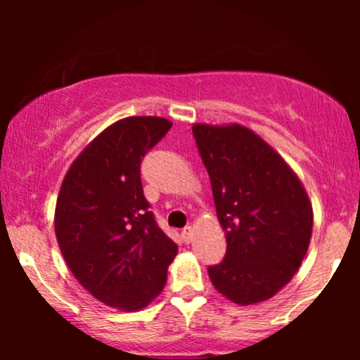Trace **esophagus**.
Returning a JSON list of instances; mask_svg holds the SVG:
<instances>
[{"mask_svg":"<svg viewBox=\"0 0 360 360\" xmlns=\"http://www.w3.org/2000/svg\"><path fill=\"white\" fill-rule=\"evenodd\" d=\"M181 235H183L184 242H191L193 240V235H194V229H193V226H184L183 232H181Z\"/></svg>","mask_w":360,"mask_h":360,"instance_id":"obj_1","label":"esophagus"}]
</instances>
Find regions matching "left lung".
<instances>
[{"instance_id": "left-lung-1", "label": "left lung", "mask_w": 360, "mask_h": 360, "mask_svg": "<svg viewBox=\"0 0 360 360\" xmlns=\"http://www.w3.org/2000/svg\"><path fill=\"white\" fill-rule=\"evenodd\" d=\"M226 254L208 267L213 286L237 304L269 300L300 269L313 229L308 194L274 148L240 125H194Z\"/></svg>"}]
</instances>
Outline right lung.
<instances>
[{"label": "right lung", "mask_w": 360, "mask_h": 360, "mask_svg": "<svg viewBox=\"0 0 360 360\" xmlns=\"http://www.w3.org/2000/svg\"><path fill=\"white\" fill-rule=\"evenodd\" d=\"M172 123L130 117L101 131L60 186L56 237L74 278L108 307L137 311L166 286L177 245L143 196L140 164Z\"/></svg>", "instance_id": "1"}]
</instances>
